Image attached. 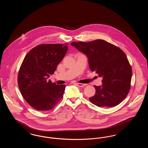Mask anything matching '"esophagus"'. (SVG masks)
Instances as JSON below:
<instances>
[{"label": "esophagus", "mask_w": 148, "mask_h": 148, "mask_svg": "<svg viewBox=\"0 0 148 148\" xmlns=\"http://www.w3.org/2000/svg\"><path fill=\"white\" fill-rule=\"evenodd\" d=\"M86 84H82V83H77V85L79 87H84Z\"/></svg>", "instance_id": "obj_1"}]
</instances>
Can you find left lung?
<instances>
[{"instance_id":"left-lung-1","label":"left lung","mask_w":148,"mask_h":148,"mask_svg":"<svg viewBox=\"0 0 148 148\" xmlns=\"http://www.w3.org/2000/svg\"><path fill=\"white\" fill-rule=\"evenodd\" d=\"M71 45L85 54L91 71L103 77L102 85L95 86V94L89 98L99 107H112L126 98L131 86L132 69L125 53L102 39L89 42H73Z\"/></svg>"}]
</instances>
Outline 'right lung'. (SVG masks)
Returning a JSON list of instances; mask_svg holds the SVG:
<instances>
[{
	"mask_svg": "<svg viewBox=\"0 0 148 148\" xmlns=\"http://www.w3.org/2000/svg\"><path fill=\"white\" fill-rule=\"evenodd\" d=\"M68 45H39L29 51L21 63L18 75V86L23 97L36 110H51L63 98L65 85H56L47 79L63 60Z\"/></svg>",
	"mask_w": 148,
	"mask_h": 148,
	"instance_id": "obj_1",
	"label": "right lung"
}]
</instances>
